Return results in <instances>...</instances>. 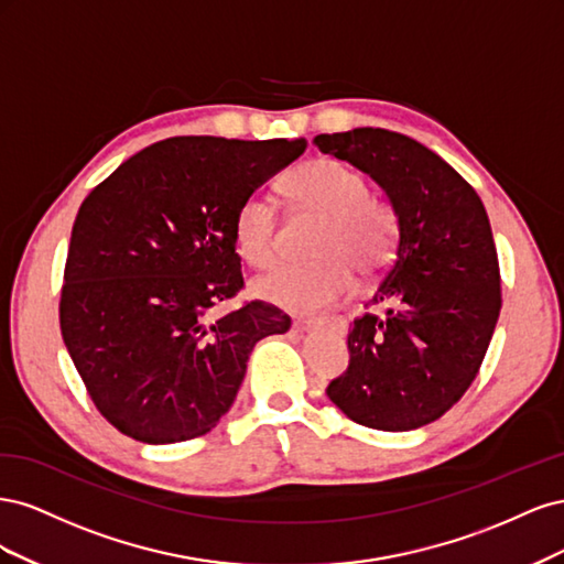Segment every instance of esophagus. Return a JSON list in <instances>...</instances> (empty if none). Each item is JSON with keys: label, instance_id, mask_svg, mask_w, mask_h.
<instances>
[{"label": "esophagus", "instance_id": "esophagus-1", "mask_svg": "<svg viewBox=\"0 0 564 564\" xmlns=\"http://www.w3.org/2000/svg\"><path fill=\"white\" fill-rule=\"evenodd\" d=\"M305 327H327L332 332L344 334L346 332V319L340 315H327V317H308L303 322Z\"/></svg>", "mask_w": 564, "mask_h": 564}]
</instances>
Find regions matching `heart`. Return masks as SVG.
Listing matches in <instances>:
<instances>
[{
	"instance_id": "b5f03b06",
	"label": "heart",
	"mask_w": 564,
	"mask_h": 564,
	"mask_svg": "<svg viewBox=\"0 0 564 564\" xmlns=\"http://www.w3.org/2000/svg\"><path fill=\"white\" fill-rule=\"evenodd\" d=\"M284 187L299 207L324 218L311 263H286L253 282V292L284 311L313 313L338 303L352 289L354 268L362 280L381 275L395 256L400 216L383 197L369 195L357 169L319 158L296 166ZM278 204L265 193L247 195L235 212L237 253L251 268H268L278 253Z\"/></svg>"
}]
</instances>
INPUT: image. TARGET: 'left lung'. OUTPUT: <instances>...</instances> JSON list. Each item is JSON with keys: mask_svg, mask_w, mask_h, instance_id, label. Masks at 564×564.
Returning <instances> with one entry per match:
<instances>
[{"mask_svg": "<svg viewBox=\"0 0 564 564\" xmlns=\"http://www.w3.org/2000/svg\"><path fill=\"white\" fill-rule=\"evenodd\" d=\"M313 143L362 169L400 216L395 259L348 332L350 365L327 386L355 423L414 431L475 381L501 313V272L482 199L433 150L386 129Z\"/></svg>", "mask_w": 564, "mask_h": 564, "instance_id": "obj_1", "label": "left lung"}]
</instances>
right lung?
<instances>
[{
    "label": "right lung",
    "mask_w": 564,
    "mask_h": 564,
    "mask_svg": "<svg viewBox=\"0 0 564 564\" xmlns=\"http://www.w3.org/2000/svg\"><path fill=\"white\" fill-rule=\"evenodd\" d=\"M305 141L174 135L135 152L82 202L61 286V334L96 409L148 445L207 435L247 360L289 315L245 289L240 202Z\"/></svg>",
    "instance_id": "right-lung-1"
}]
</instances>
